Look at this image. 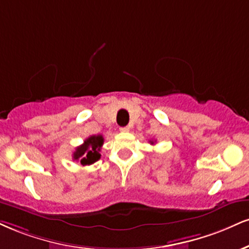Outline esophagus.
<instances>
[{
	"instance_id": "1",
	"label": "esophagus",
	"mask_w": 249,
	"mask_h": 249,
	"mask_svg": "<svg viewBox=\"0 0 249 249\" xmlns=\"http://www.w3.org/2000/svg\"><path fill=\"white\" fill-rule=\"evenodd\" d=\"M119 131H121V132H128V131H130V127H128V126L121 127V128H119Z\"/></svg>"
}]
</instances>
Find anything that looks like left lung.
<instances>
[{
	"label": "left lung",
	"instance_id": "1",
	"mask_svg": "<svg viewBox=\"0 0 249 249\" xmlns=\"http://www.w3.org/2000/svg\"><path fill=\"white\" fill-rule=\"evenodd\" d=\"M151 142V143H152V145H153V143H154V142H153V140H152V142Z\"/></svg>",
	"mask_w": 249,
	"mask_h": 249
}]
</instances>
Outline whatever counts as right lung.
Returning <instances> with one entry per match:
<instances>
[{"label": "right lung", "instance_id": "obj_1", "mask_svg": "<svg viewBox=\"0 0 249 249\" xmlns=\"http://www.w3.org/2000/svg\"><path fill=\"white\" fill-rule=\"evenodd\" d=\"M104 142V138L101 134L87 138L85 142L75 148L73 153V160L79 161L82 166L96 162L101 158V147Z\"/></svg>", "mask_w": 249, "mask_h": 249}]
</instances>
